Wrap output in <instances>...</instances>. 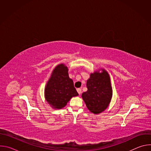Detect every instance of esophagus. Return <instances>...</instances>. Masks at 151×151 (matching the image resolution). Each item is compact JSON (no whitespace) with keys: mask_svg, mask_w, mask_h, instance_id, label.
I'll list each match as a JSON object with an SVG mask.
<instances>
[{"mask_svg":"<svg viewBox=\"0 0 151 151\" xmlns=\"http://www.w3.org/2000/svg\"><path fill=\"white\" fill-rule=\"evenodd\" d=\"M77 91H78L79 94H81L82 93V90L81 88H78L77 89Z\"/></svg>","mask_w":151,"mask_h":151,"instance_id":"34e87169","label":"esophagus"}]
</instances>
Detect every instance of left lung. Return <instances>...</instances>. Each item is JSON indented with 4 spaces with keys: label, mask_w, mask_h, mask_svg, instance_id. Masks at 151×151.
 <instances>
[{
    "label": "left lung",
    "mask_w": 151,
    "mask_h": 151,
    "mask_svg": "<svg viewBox=\"0 0 151 151\" xmlns=\"http://www.w3.org/2000/svg\"><path fill=\"white\" fill-rule=\"evenodd\" d=\"M87 91L82 94V98L90 112L99 114L108 107L112 97V88L109 73L104 69L90 74L87 81Z\"/></svg>",
    "instance_id": "1"
}]
</instances>
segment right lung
I'll return each mask as SVG.
<instances>
[{
    "label": "right lung",
    "instance_id": "obj_1",
    "mask_svg": "<svg viewBox=\"0 0 151 151\" xmlns=\"http://www.w3.org/2000/svg\"><path fill=\"white\" fill-rule=\"evenodd\" d=\"M44 94L46 101L54 109L63 108L73 97L78 96L65 64H60L54 69L45 86Z\"/></svg>",
    "mask_w": 151,
    "mask_h": 151
}]
</instances>
